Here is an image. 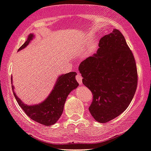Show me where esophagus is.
I'll list each match as a JSON object with an SVG mask.
<instances>
[{"mask_svg":"<svg viewBox=\"0 0 151 151\" xmlns=\"http://www.w3.org/2000/svg\"><path fill=\"white\" fill-rule=\"evenodd\" d=\"M76 80H77V81L78 82L79 84L81 85L82 84V78H83L82 76L81 75L80 73H78L77 75H76Z\"/></svg>","mask_w":151,"mask_h":151,"instance_id":"obj_1","label":"esophagus"}]
</instances>
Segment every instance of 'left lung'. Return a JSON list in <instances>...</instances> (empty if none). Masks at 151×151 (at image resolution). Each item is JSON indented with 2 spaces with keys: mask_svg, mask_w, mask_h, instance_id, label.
<instances>
[{
  "mask_svg": "<svg viewBox=\"0 0 151 151\" xmlns=\"http://www.w3.org/2000/svg\"><path fill=\"white\" fill-rule=\"evenodd\" d=\"M78 70L93 95L89 110L96 121L107 123L128 108L138 76L134 55L119 30L104 36L97 53L83 60Z\"/></svg>",
  "mask_w": 151,
  "mask_h": 151,
  "instance_id": "8db88e82",
  "label": "left lung"
}]
</instances>
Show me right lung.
Listing matches in <instances>:
<instances>
[{"mask_svg":"<svg viewBox=\"0 0 151 151\" xmlns=\"http://www.w3.org/2000/svg\"><path fill=\"white\" fill-rule=\"evenodd\" d=\"M33 37V34H30L26 42L18 50L26 47ZM76 72H70L59 76L50 95L45 101L38 105H25L17 98L12 85V87L17 104L31 120L44 126H52L57 122L62 115L68 95L78 86V83L76 80Z\"/></svg>","mask_w":151,"mask_h":151,"instance_id":"1","label":"right lung"}]
</instances>
